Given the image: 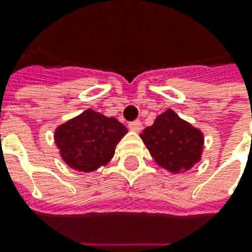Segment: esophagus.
Masks as SVG:
<instances>
[{
  "instance_id": "34e87169",
  "label": "esophagus",
  "mask_w": 252,
  "mask_h": 252,
  "mask_svg": "<svg viewBox=\"0 0 252 252\" xmlns=\"http://www.w3.org/2000/svg\"><path fill=\"white\" fill-rule=\"evenodd\" d=\"M129 129L133 131H140L141 130V122L140 121H133L129 123Z\"/></svg>"
}]
</instances>
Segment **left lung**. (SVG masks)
I'll use <instances>...</instances> for the list:
<instances>
[{"mask_svg": "<svg viewBox=\"0 0 252 252\" xmlns=\"http://www.w3.org/2000/svg\"><path fill=\"white\" fill-rule=\"evenodd\" d=\"M140 137L156 162L175 174L192 168L203 149L202 131L182 121L172 109L157 116Z\"/></svg>", "mask_w": 252, "mask_h": 252, "instance_id": "1", "label": "left lung"}]
</instances>
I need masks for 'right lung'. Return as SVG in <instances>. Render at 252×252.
<instances>
[{"instance_id": "right-lung-1", "label": "right lung", "mask_w": 252, "mask_h": 252, "mask_svg": "<svg viewBox=\"0 0 252 252\" xmlns=\"http://www.w3.org/2000/svg\"><path fill=\"white\" fill-rule=\"evenodd\" d=\"M127 129L115 118L87 109L80 116L59 126L54 140L67 165L90 172L111 160L115 147Z\"/></svg>"}]
</instances>
